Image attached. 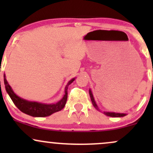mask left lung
I'll return each instance as SVG.
<instances>
[{"label":"left lung","mask_w":153,"mask_h":153,"mask_svg":"<svg viewBox=\"0 0 153 153\" xmlns=\"http://www.w3.org/2000/svg\"><path fill=\"white\" fill-rule=\"evenodd\" d=\"M89 94H90L91 100V102H92V103H93V106H94L98 111H100L99 106H98L97 104H96V101H95L94 97V96H93V94H92V91H91V89H89ZM103 113L105 115L108 116V117H124V116L127 115L126 114L116 113V112H109V111H103Z\"/></svg>","instance_id":"1"}]
</instances>
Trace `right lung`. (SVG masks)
<instances>
[{"label":"right lung","mask_w":153,"mask_h":153,"mask_svg":"<svg viewBox=\"0 0 153 153\" xmlns=\"http://www.w3.org/2000/svg\"><path fill=\"white\" fill-rule=\"evenodd\" d=\"M3 77H4V84L6 92L9 95L10 98L13 101L16 106L23 113L34 117H48V116H50L52 114L55 113V112L62 110L65 106L67 99H68V86H69L70 84H71L72 82L74 81L75 79V78H73L68 82L65 88V94L62 99L59 100L58 102L56 103L47 104V103H39L36 102V101H29L22 99V98H20L13 92V89L11 88V87L8 84L6 80V75H3Z\"/></svg>","instance_id":"right-lung-1"}]
</instances>
